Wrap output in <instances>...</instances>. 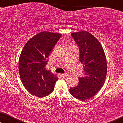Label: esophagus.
I'll return each mask as SVG.
<instances>
[{
	"mask_svg": "<svg viewBox=\"0 0 123 123\" xmlns=\"http://www.w3.org/2000/svg\"><path fill=\"white\" fill-rule=\"evenodd\" d=\"M68 75V74L67 73H64V74H62V76L63 77H66Z\"/></svg>",
	"mask_w": 123,
	"mask_h": 123,
	"instance_id": "1",
	"label": "esophagus"
}]
</instances>
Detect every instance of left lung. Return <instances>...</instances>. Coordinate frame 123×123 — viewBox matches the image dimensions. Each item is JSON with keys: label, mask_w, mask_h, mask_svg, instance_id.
<instances>
[{"label": "left lung", "mask_w": 123, "mask_h": 123, "mask_svg": "<svg viewBox=\"0 0 123 123\" xmlns=\"http://www.w3.org/2000/svg\"><path fill=\"white\" fill-rule=\"evenodd\" d=\"M71 35L79 46L85 76L78 78V85L70 87L69 92L75 98L84 101L95 96L103 86L107 74L106 58L101 44L91 33L83 31Z\"/></svg>", "instance_id": "1"}]
</instances>
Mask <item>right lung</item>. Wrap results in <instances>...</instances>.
I'll return each mask as SVG.
<instances>
[{"label": "right lung", "mask_w": 123, "mask_h": 123, "mask_svg": "<svg viewBox=\"0 0 123 123\" xmlns=\"http://www.w3.org/2000/svg\"><path fill=\"white\" fill-rule=\"evenodd\" d=\"M62 34L43 31L28 40L19 59V73L21 81L32 95L46 96L54 89L56 75L46 69L50 54Z\"/></svg>", "instance_id": "1"}]
</instances>
